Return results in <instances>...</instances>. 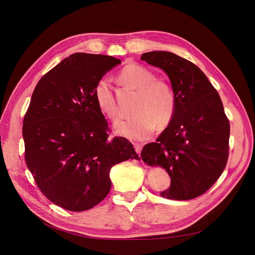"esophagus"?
<instances>
[{
    "instance_id": "esophagus-1",
    "label": "esophagus",
    "mask_w": 255,
    "mask_h": 255,
    "mask_svg": "<svg viewBox=\"0 0 255 255\" xmlns=\"http://www.w3.org/2000/svg\"><path fill=\"white\" fill-rule=\"evenodd\" d=\"M142 147H143V144H142V143H135V144H134V148H135V150H136V152H137L138 154H140V152H141V150H142Z\"/></svg>"
}]
</instances>
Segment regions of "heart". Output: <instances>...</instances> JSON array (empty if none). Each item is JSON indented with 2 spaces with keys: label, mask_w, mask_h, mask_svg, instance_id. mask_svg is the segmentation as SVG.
<instances>
[{
  "label": "heart",
  "mask_w": 255,
  "mask_h": 255,
  "mask_svg": "<svg viewBox=\"0 0 255 255\" xmlns=\"http://www.w3.org/2000/svg\"><path fill=\"white\" fill-rule=\"evenodd\" d=\"M118 80L124 85L137 90L133 112L130 118L115 125L118 135L130 140H145L159 127H166L172 121L177 107V98L172 85L141 65L130 63L122 68ZM94 101L98 109L111 121L118 118L111 84L106 79L97 82L94 88Z\"/></svg>",
  "instance_id": "heart-1"
}]
</instances>
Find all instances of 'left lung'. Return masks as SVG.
Returning a JSON list of instances; mask_svg holds the SVG:
<instances>
[{
  "mask_svg": "<svg viewBox=\"0 0 255 255\" xmlns=\"http://www.w3.org/2000/svg\"><path fill=\"white\" fill-rule=\"evenodd\" d=\"M141 60L164 70L177 98L176 112L155 142L143 146L148 166L164 168L170 188L160 195L188 200L210 189L226 168L230 123L217 89L190 61L173 53H144Z\"/></svg>",
  "mask_w": 255,
  "mask_h": 255,
  "instance_id": "1",
  "label": "left lung"
}]
</instances>
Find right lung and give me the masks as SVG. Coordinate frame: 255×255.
<instances>
[{
    "label": "right lung",
    "mask_w": 255,
    "mask_h": 255,
    "mask_svg": "<svg viewBox=\"0 0 255 255\" xmlns=\"http://www.w3.org/2000/svg\"><path fill=\"white\" fill-rule=\"evenodd\" d=\"M121 61L76 53L37 82L22 127L25 161L37 187L56 205L83 212L110 192L111 168L138 159L124 137L109 138L94 101L99 80Z\"/></svg>",
    "instance_id": "obj_1"
}]
</instances>
